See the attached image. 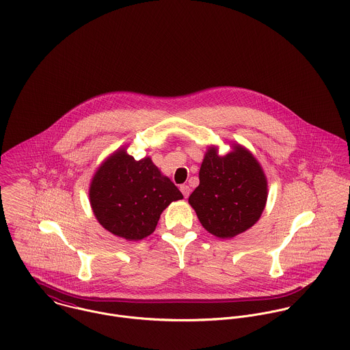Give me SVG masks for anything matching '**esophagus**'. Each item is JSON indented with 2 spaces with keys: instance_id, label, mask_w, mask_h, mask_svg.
<instances>
[{
  "instance_id": "esophagus-1",
  "label": "esophagus",
  "mask_w": 350,
  "mask_h": 350,
  "mask_svg": "<svg viewBox=\"0 0 350 350\" xmlns=\"http://www.w3.org/2000/svg\"><path fill=\"white\" fill-rule=\"evenodd\" d=\"M180 191H182V194L185 196V198H189V196H190V187H189L187 185H182V186H180Z\"/></svg>"
}]
</instances>
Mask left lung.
<instances>
[{"label": "left lung", "instance_id": "obj_1", "mask_svg": "<svg viewBox=\"0 0 350 350\" xmlns=\"http://www.w3.org/2000/svg\"><path fill=\"white\" fill-rule=\"evenodd\" d=\"M189 202L207 232L230 239L260 218L267 202V180L257 160L240 146L224 157L210 148L200 165V186Z\"/></svg>", "mask_w": 350, "mask_h": 350}]
</instances>
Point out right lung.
Segmentation results:
<instances>
[{
  "label": "right lung",
  "instance_id": "obj_1",
  "mask_svg": "<svg viewBox=\"0 0 350 350\" xmlns=\"http://www.w3.org/2000/svg\"><path fill=\"white\" fill-rule=\"evenodd\" d=\"M182 198L150 157L135 160L125 150L100 165L90 187V203L100 225L129 241L150 236L163 210Z\"/></svg>",
  "mask_w": 350,
  "mask_h": 350
}]
</instances>
